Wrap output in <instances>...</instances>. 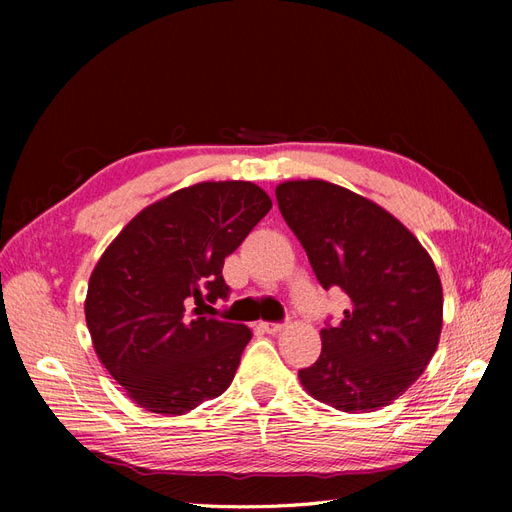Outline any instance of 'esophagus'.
Returning a JSON list of instances; mask_svg holds the SVG:
<instances>
[{
	"mask_svg": "<svg viewBox=\"0 0 512 512\" xmlns=\"http://www.w3.org/2000/svg\"><path fill=\"white\" fill-rule=\"evenodd\" d=\"M260 327H262V331H267V333H280V331H284L286 324L284 322H262Z\"/></svg>",
	"mask_w": 512,
	"mask_h": 512,
	"instance_id": "obj_1",
	"label": "esophagus"
}]
</instances>
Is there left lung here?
<instances>
[{
	"label": "left lung",
	"mask_w": 512,
	"mask_h": 512,
	"mask_svg": "<svg viewBox=\"0 0 512 512\" xmlns=\"http://www.w3.org/2000/svg\"><path fill=\"white\" fill-rule=\"evenodd\" d=\"M275 196L322 288L348 297L301 384L342 412L389 406L438 348L444 303L431 256L389 211L335 183L286 181Z\"/></svg>",
	"instance_id": "left-lung-1"
}]
</instances>
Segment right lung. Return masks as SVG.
Segmentation results:
<instances>
[{"label":"right lung","mask_w":512,"mask_h":512,"mask_svg":"<svg viewBox=\"0 0 512 512\" xmlns=\"http://www.w3.org/2000/svg\"><path fill=\"white\" fill-rule=\"evenodd\" d=\"M269 209L250 181L196 183L143 209L102 254L87 288V329L108 374L141 408L185 414L230 386L252 331L185 309L228 299L224 258Z\"/></svg>","instance_id":"right-lung-1"}]
</instances>
